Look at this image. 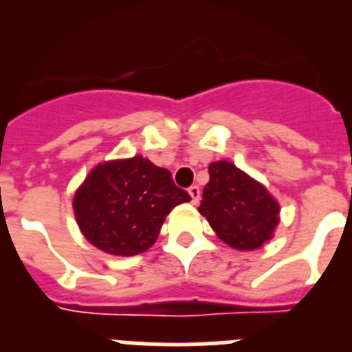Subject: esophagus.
Instances as JSON below:
<instances>
[{"instance_id":"1","label":"esophagus","mask_w":352,"mask_h":352,"mask_svg":"<svg viewBox=\"0 0 352 352\" xmlns=\"http://www.w3.org/2000/svg\"><path fill=\"white\" fill-rule=\"evenodd\" d=\"M188 194H190V197H192V203L197 204L199 199H201V188H199L197 185H192L190 188H188Z\"/></svg>"}]
</instances>
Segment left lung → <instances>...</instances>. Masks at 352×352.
<instances>
[{
    "instance_id": "8db88e82",
    "label": "left lung",
    "mask_w": 352,
    "mask_h": 352,
    "mask_svg": "<svg viewBox=\"0 0 352 352\" xmlns=\"http://www.w3.org/2000/svg\"><path fill=\"white\" fill-rule=\"evenodd\" d=\"M199 213L223 243L256 250L268 243L280 222V206L263 183L227 160L211 162Z\"/></svg>"
}]
</instances>
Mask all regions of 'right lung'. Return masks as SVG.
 Segmentation results:
<instances>
[{"instance_id": "right-lung-1", "label": "right lung", "mask_w": 352, "mask_h": 352, "mask_svg": "<svg viewBox=\"0 0 352 352\" xmlns=\"http://www.w3.org/2000/svg\"><path fill=\"white\" fill-rule=\"evenodd\" d=\"M190 195L170 170L142 155L102 162L74 195V214L93 247L111 256H138L157 241L167 214Z\"/></svg>"}]
</instances>
